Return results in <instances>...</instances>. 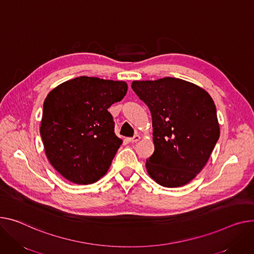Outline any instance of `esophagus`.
Masks as SVG:
<instances>
[{"mask_svg": "<svg viewBox=\"0 0 254 254\" xmlns=\"http://www.w3.org/2000/svg\"><path fill=\"white\" fill-rule=\"evenodd\" d=\"M139 140H140V136H139V134H134V136H133L132 138L127 139V141H128L129 143H136V142H138Z\"/></svg>", "mask_w": 254, "mask_h": 254, "instance_id": "esophagus-1", "label": "esophagus"}]
</instances>
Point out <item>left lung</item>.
I'll return each mask as SVG.
<instances>
[{
	"instance_id": "8db88e82",
	"label": "left lung",
	"mask_w": 254,
	"mask_h": 254,
	"mask_svg": "<svg viewBox=\"0 0 254 254\" xmlns=\"http://www.w3.org/2000/svg\"><path fill=\"white\" fill-rule=\"evenodd\" d=\"M131 89L152 116L154 152L146 161L149 176L167 188L188 184L204 167L219 138L212 98L176 77L134 80Z\"/></svg>"
}]
</instances>
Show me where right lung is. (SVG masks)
<instances>
[{"label":"right lung","mask_w":254,"mask_h":254,"mask_svg":"<svg viewBox=\"0 0 254 254\" xmlns=\"http://www.w3.org/2000/svg\"><path fill=\"white\" fill-rule=\"evenodd\" d=\"M127 92L125 81L79 76L49 93L41 137L50 163L66 180L88 185L107 173L123 143L108 108Z\"/></svg>","instance_id":"add662e5"}]
</instances>
